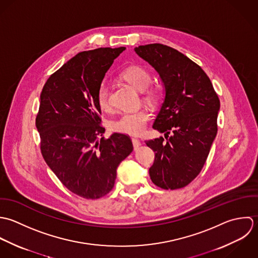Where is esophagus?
<instances>
[{
  "label": "esophagus",
  "mask_w": 258,
  "mask_h": 258,
  "mask_svg": "<svg viewBox=\"0 0 258 258\" xmlns=\"http://www.w3.org/2000/svg\"><path fill=\"white\" fill-rule=\"evenodd\" d=\"M132 142H133V145H134V148H135V149L139 148V147L142 145L141 141H140L139 139H136V138H133V139H132Z\"/></svg>",
  "instance_id": "esophagus-1"
}]
</instances>
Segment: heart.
<instances>
[{
    "label": "heart",
    "mask_w": 258,
    "mask_h": 258,
    "mask_svg": "<svg viewBox=\"0 0 258 258\" xmlns=\"http://www.w3.org/2000/svg\"><path fill=\"white\" fill-rule=\"evenodd\" d=\"M120 76L137 90L145 91V97L151 103H156L159 100L158 90L154 87L149 88L153 78L147 69L141 66H132L122 71ZM97 101L99 106L103 110H108L110 108L109 87L105 81L102 82L99 86L97 92ZM151 117L152 113L148 108L124 111L109 122V127L115 133L138 136L146 130Z\"/></svg>",
    "instance_id": "b5f03b06"
}]
</instances>
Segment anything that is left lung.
Masks as SVG:
<instances>
[{"label":"left lung","mask_w":258,"mask_h":258,"mask_svg":"<svg viewBox=\"0 0 258 258\" xmlns=\"http://www.w3.org/2000/svg\"><path fill=\"white\" fill-rule=\"evenodd\" d=\"M135 51L155 68L165 89L153 127L166 141H146L155 152L151 179L163 189L184 187L202 171L216 137L218 96L206 72L175 49L150 44Z\"/></svg>","instance_id":"8db88e82"}]
</instances>
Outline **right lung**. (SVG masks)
I'll return each instance as SVG.
<instances>
[{"mask_svg":"<svg viewBox=\"0 0 258 258\" xmlns=\"http://www.w3.org/2000/svg\"><path fill=\"white\" fill-rule=\"evenodd\" d=\"M124 50L79 52L51 75L41 93L36 126L42 155L60 182L86 200L101 199L112 189L118 164L134 150L124 134L99 140L104 127L97 92Z\"/></svg>","mask_w":258,"mask_h":258,"instance_id":"add662e5","label":"right lung"}]
</instances>
